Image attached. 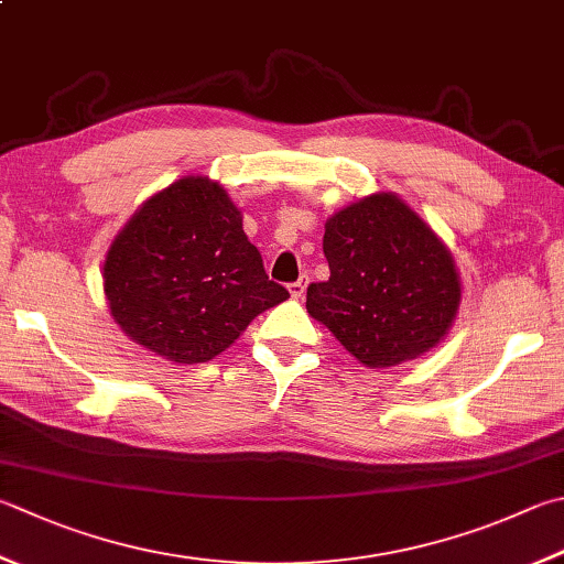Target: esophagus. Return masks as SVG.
Returning <instances> with one entry per match:
<instances>
[{
    "label": "esophagus",
    "instance_id": "obj_1",
    "mask_svg": "<svg viewBox=\"0 0 564 564\" xmlns=\"http://www.w3.org/2000/svg\"><path fill=\"white\" fill-rule=\"evenodd\" d=\"M306 284H310V278H300V280L290 284V294H292V300H302L304 292H306Z\"/></svg>",
    "mask_w": 564,
    "mask_h": 564
}]
</instances>
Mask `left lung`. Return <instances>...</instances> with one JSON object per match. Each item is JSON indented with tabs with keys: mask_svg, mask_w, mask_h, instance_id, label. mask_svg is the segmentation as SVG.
Instances as JSON below:
<instances>
[{
	"mask_svg": "<svg viewBox=\"0 0 564 564\" xmlns=\"http://www.w3.org/2000/svg\"><path fill=\"white\" fill-rule=\"evenodd\" d=\"M332 278L310 284L306 312L366 368H392L437 348L462 304L452 250L392 191L326 218Z\"/></svg>",
	"mask_w": 564,
	"mask_h": 564,
	"instance_id": "left-lung-1",
	"label": "left lung"
}]
</instances>
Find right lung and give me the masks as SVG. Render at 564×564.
Listing matches in <instances>:
<instances>
[{
    "label": "right lung",
    "instance_id": "1",
    "mask_svg": "<svg viewBox=\"0 0 564 564\" xmlns=\"http://www.w3.org/2000/svg\"><path fill=\"white\" fill-rule=\"evenodd\" d=\"M102 290L124 336L178 366L208 364L290 296L264 274L228 191L198 174L134 210L105 254Z\"/></svg>",
    "mask_w": 564,
    "mask_h": 564
}]
</instances>
